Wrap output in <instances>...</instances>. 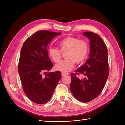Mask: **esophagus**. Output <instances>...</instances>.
Listing matches in <instances>:
<instances>
[{
  "instance_id": "esophagus-1",
  "label": "esophagus",
  "mask_w": 125,
  "mask_h": 125,
  "mask_svg": "<svg viewBox=\"0 0 125 125\" xmlns=\"http://www.w3.org/2000/svg\"><path fill=\"white\" fill-rule=\"evenodd\" d=\"M69 73H65V72H62V77H65V75H67Z\"/></svg>"
}]
</instances>
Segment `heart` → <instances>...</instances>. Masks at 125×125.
<instances>
[{"mask_svg":"<svg viewBox=\"0 0 125 125\" xmlns=\"http://www.w3.org/2000/svg\"><path fill=\"white\" fill-rule=\"evenodd\" d=\"M59 50L51 48L48 51V55L55 62H58L62 57V52H65L66 58L59 62L55 66L56 70L68 71L74 66L75 62H84L88 55L89 45L87 42L74 37L68 36L60 42Z\"/></svg>","mask_w":125,"mask_h":125,"instance_id":"heart-1","label":"heart"}]
</instances>
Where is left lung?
Here are the masks:
<instances>
[{
  "instance_id": "1",
  "label": "left lung",
  "mask_w": 125,
  "mask_h": 125,
  "mask_svg": "<svg viewBox=\"0 0 125 125\" xmlns=\"http://www.w3.org/2000/svg\"><path fill=\"white\" fill-rule=\"evenodd\" d=\"M83 35L90 40L89 59L80 68L71 73L70 90L74 97L83 103L95 99L100 95L109 74L108 51L103 40L97 34L85 32ZM80 73L85 77L77 76Z\"/></svg>"
}]
</instances>
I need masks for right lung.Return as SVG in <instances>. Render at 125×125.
Wrapping results in <instances>:
<instances>
[{
	"label": "right lung",
	"mask_w": 125,
	"mask_h": 125,
	"mask_svg": "<svg viewBox=\"0 0 125 125\" xmlns=\"http://www.w3.org/2000/svg\"><path fill=\"white\" fill-rule=\"evenodd\" d=\"M60 33L40 30L28 37L21 48L18 71L22 88L29 99L36 104H43L51 100L62 77L60 71L45 72L53 67L47 45Z\"/></svg>",
	"instance_id": "obj_1"
}]
</instances>
